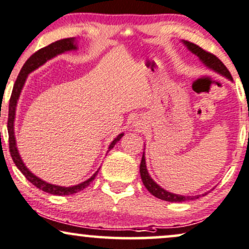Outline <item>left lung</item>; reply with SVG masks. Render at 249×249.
<instances>
[{
	"label": "left lung",
	"instance_id": "obj_1",
	"mask_svg": "<svg viewBox=\"0 0 249 249\" xmlns=\"http://www.w3.org/2000/svg\"><path fill=\"white\" fill-rule=\"evenodd\" d=\"M182 43L187 46V49L189 50L193 54L198 56V59L202 61V64L204 65L205 67H208L209 70L215 71V73L220 74V75L225 76L226 79H229L230 81H233L232 76H231V73L226 68V66L224 65L223 62L217 58V56L212 54V53L206 52V51L200 49V47L197 46L196 44L190 43V41L182 40ZM140 176H142L143 185H145L146 189H147L149 193L153 195V196L157 197V198L167 200V202H185V200L196 199L200 196V195H197V196H184V195L173 194V193H169V191L164 190L163 188H161L148 174L147 167H146L145 152H142V162H140ZM204 195H206V193ZM204 195H203V196H204Z\"/></svg>",
	"mask_w": 249,
	"mask_h": 249
}]
</instances>
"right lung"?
I'll return each mask as SVG.
<instances>
[{
	"instance_id": "obj_1",
	"label": "right lung",
	"mask_w": 249,
	"mask_h": 249,
	"mask_svg": "<svg viewBox=\"0 0 249 249\" xmlns=\"http://www.w3.org/2000/svg\"><path fill=\"white\" fill-rule=\"evenodd\" d=\"M76 50H77L76 39L66 38V39H61V40L55 41V43L50 44L49 46L37 51V52L30 56L28 61L24 64L22 71H20L19 75L17 77L16 82H15L13 94H11L10 102H9V117H8L9 148H10V154L15 164H16L17 168L22 172L23 175L29 179V182H31L35 187H37L38 189L45 191V193H49L51 195H56V196L73 195V194L79 193L81 190H83L85 188L88 187L92 181H94L96 175H97L98 170L91 176V178L87 179V181L81 182L80 184L73 185V187H61V185L47 183V182L44 181V179L39 178L38 176H36L35 174L25 166V163L23 162L22 158H20L19 155L18 148H17V143H16V137H15V117H16L17 102H18L19 95L20 92H22V89L24 85H25V81L28 79L29 74L31 73V71H34L35 70H37V68L40 67V66H43L45 62H47L49 60L54 58V56L62 54V53L65 52H70V51H76ZM123 136H124V133L118 134V136L112 140V142L109 145V149L113 148V146L116 145V142H119Z\"/></svg>"
}]
</instances>
